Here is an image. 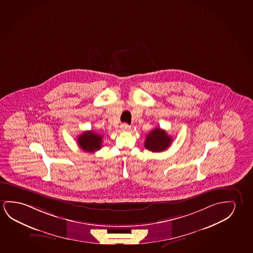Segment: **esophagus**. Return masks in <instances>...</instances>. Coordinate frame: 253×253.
I'll list each match as a JSON object with an SVG mask.
<instances>
[{
	"label": "esophagus",
	"mask_w": 253,
	"mask_h": 253,
	"mask_svg": "<svg viewBox=\"0 0 253 253\" xmlns=\"http://www.w3.org/2000/svg\"><path fill=\"white\" fill-rule=\"evenodd\" d=\"M121 129L122 131H129L131 129V126L129 125L124 123V124L121 125Z\"/></svg>",
	"instance_id": "esophagus-1"
}]
</instances>
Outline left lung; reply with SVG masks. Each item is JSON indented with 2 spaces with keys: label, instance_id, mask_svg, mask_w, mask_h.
<instances>
[{
  "label": "left lung",
  "instance_id": "obj_1",
  "mask_svg": "<svg viewBox=\"0 0 253 253\" xmlns=\"http://www.w3.org/2000/svg\"><path fill=\"white\" fill-rule=\"evenodd\" d=\"M172 143V138L165 130L156 127L146 137L145 147L152 152H162L166 150Z\"/></svg>",
  "mask_w": 253,
  "mask_h": 253
}]
</instances>
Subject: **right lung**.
<instances>
[{
	"instance_id": "1",
	"label": "right lung",
	"mask_w": 253,
	"mask_h": 253,
	"mask_svg": "<svg viewBox=\"0 0 253 253\" xmlns=\"http://www.w3.org/2000/svg\"><path fill=\"white\" fill-rule=\"evenodd\" d=\"M103 137L93 131H85L78 137V143L81 149L84 151H98L102 146Z\"/></svg>"
}]
</instances>
